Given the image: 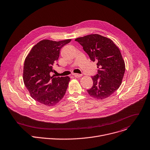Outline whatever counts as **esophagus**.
Returning a JSON list of instances; mask_svg holds the SVG:
<instances>
[{
	"instance_id": "esophagus-1",
	"label": "esophagus",
	"mask_w": 150,
	"mask_h": 150,
	"mask_svg": "<svg viewBox=\"0 0 150 150\" xmlns=\"http://www.w3.org/2000/svg\"><path fill=\"white\" fill-rule=\"evenodd\" d=\"M72 75L75 77H81L82 76V74H73Z\"/></svg>"
}]
</instances>
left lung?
Returning <instances> with one entry per match:
<instances>
[{"label":"left lung","mask_w":150,"mask_h":150,"mask_svg":"<svg viewBox=\"0 0 150 150\" xmlns=\"http://www.w3.org/2000/svg\"><path fill=\"white\" fill-rule=\"evenodd\" d=\"M90 59L97 62V74L92 76L93 86L87 90L92 97L104 99L120 86L125 66L121 52L113 41L98 34L76 38Z\"/></svg>","instance_id":"obj_1"}]
</instances>
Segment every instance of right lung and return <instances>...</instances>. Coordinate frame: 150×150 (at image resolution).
<instances>
[{
	"label": "right lung",
	"instance_id": "obj_1",
	"mask_svg": "<svg viewBox=\"0 0 150 150\" xmlns=\"http://www.w3.org/2000/svg\"><path fill=\"white\" fill-rule=\"evenodd\" d=\"M71 40H42L32 48L25 59L24 83L30 96L40 104L55 105L65 94L69 77H55L51 75L54 72V65L58 60L61 48Z\"/></svg>",
	"mask_w": 150,
	"mask_h": 150
}]
</instances>
